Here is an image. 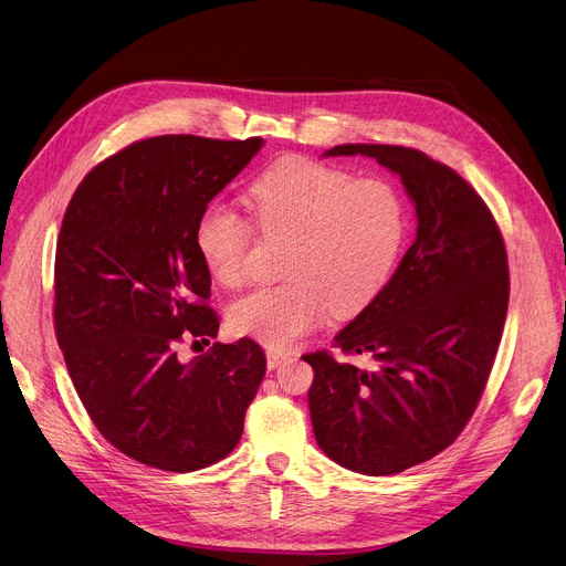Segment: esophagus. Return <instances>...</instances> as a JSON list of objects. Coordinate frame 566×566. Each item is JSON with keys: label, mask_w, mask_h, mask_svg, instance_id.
<instances>
[{"label": "esophagus", "mask_w": 566, "mask_h": 566, "mask_svg": "<svg viewBox=\"0 0 566 566\" xmlns=\"http://www.w3.org/2000/svg\"><path fill=\"white\" fill-rule=\"evenodd\" d=\"M286 357H289V353H282V350H273V348H271V350L266 353V364H269L271 370H275Z\"/></svg>", "instance_id": "obj_1"}]
</instances>
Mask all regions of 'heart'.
Segmentation results:
<instances>
[{
  "instance_id": "1",
  "label": "heart",
  "mask_w": 566,
  "mask_h": 566,
  "mask_svg": "<svg viewBox=\"0 0 566 566\" xmlns=\"http://www.w3.org/2000/svg\"><path fill=\"white\" fill-rule=\"evenodd\" d=\"M263 234L293 239L284 275L230 307L237 334L271 348H289L334 312L350 318L368 310L391 282L409 216L398 188L385 179L310 159H284L259 175L248 191ZM198 250L224 286L250 275V222L211 202L196 224Z\"/></svg>"
}]
</instances>
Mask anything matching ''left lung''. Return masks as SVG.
<instances>
[{
    "instance_id": "1",
    "label": "left lung",
    "mask_w": 566,
    "mask_h": 566,
    "mask_svg": "<svg viewBox=\"0 0 566 566\" xmlns=\"http://www.w3.org/2000/svg\"><path fill=\"white\" fill-rule=\"evenodd\" d=\"M373 157L396 172L417 209V239L375 303L336 334L344 355L314 368L310 413L323 453L364 475L432 460L464 430L492 373L510 300L499 224L473 186L402 145L348 143L325 157Z\"/></svg>"
}]
</instances>
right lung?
I'll return each mask as SVG.
<instances>
[{
  "label": "right lung",
  "mask_w": 566,
  "mask_h": 566,
  "mask_svg": "<svg viewBox=\"0 0 566 566\" xmlns=\"http://www.w3.org/2000/svg\"><path fill=\"white\" fill-rule=\"evenodd\" d=\"M261 138L155 136L97 164L74 191L54 261V327L91 421L127 458L198 471L228 458L266 373L252 338L209 344L218 314L196 224Z\"/></svg>",
  "instance_id": "add662e5"
}]
</instances>
